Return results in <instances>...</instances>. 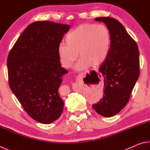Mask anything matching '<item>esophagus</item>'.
Returning a JSON list of instances; mask_svg holds the SVG:
<instances>
[{"mask_svg":"<svg viewBox=\"0 0 150 150\" xmlns=\"http://www.w3.org/2000/svg\"><path fill=\"white\" fill-rule=\"evenodd\" d=\"M84 75H85V73H81V74L79 75L77 78L80 79V78H81V77H84ZM72 85H73V90H74L75 91H78V83H77V81H75V82L74 83H73Z\"/></svg>","mask_w":150,"mask_h":150,"instance_id":"1","label":"esophagus"}]
</instances>
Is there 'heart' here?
<instances>
[{"label":"heart","instance_id":"1","mask_svg":"<svg viewBox=\"0 0 150 150\" xmlns=\"http://www.w3.org/2000/svg\"><path fill=\"white\" fill-rule=\"evenodd\" d=\"M66 44L62 43L57 49L59 60L63 67L70 68L78 57L75 66L77 71L91 66L98 67L107 58L110 46V33L103 24H83L66 35Z\"/></svg>","mask_w":150,"mask_h":150}]
</instances>
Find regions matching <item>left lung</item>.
<instances>
[{
	"mask_svg": "<svg viewBox=\"0 0 150 150\" xmlns=\"http://www.w3.org/2000/svg\"><path fill=\"white\" fill-rule=\"evenodd\" d=\"M110 33L107 58L99 67L104 77V96L93 108L99 115L111 117L124 108L139 76V55L136 42L117 20L98 17Z\"/></svg>",
	"mask_w": 150,
	"mask_h": 150,
	"instance_id": "obj_1",
	"label": "left lung"
}]
</instances>
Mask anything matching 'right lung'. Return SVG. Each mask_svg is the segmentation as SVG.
Listing matches in <instances>:
<instances>
[{"label":"right lung","mask_w":150,"mask_h":150,"mask_svg":"<svg viewBox=\"0 0 150 150\" xmlns=\"http://www.w3.org/2000/svg\"><path fill=\"white\" fill-rule=\"evenodd\" d=\"M69 28L46 20L33 22L7 58L10 88L28 115L40 123H52L63 112L58 89L67 71L61 67L57 49Z\"/></svg>","instance_id":"add662e5"}]
</instances>
